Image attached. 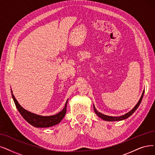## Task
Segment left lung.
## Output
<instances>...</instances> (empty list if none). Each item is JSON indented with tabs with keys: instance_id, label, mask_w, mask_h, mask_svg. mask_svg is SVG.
<instances>
[{
	"instance_id": "1",
	"label": "left lung",
	"mask_w": 155,
	"mask_h": 155,
	"mask_svg": "<svg viewBox=\"0 0 155 155\" xmlns=\"http://www.w3.org/2000/svg\"><path fill=\"white\" fill-rule=\"evenodd\" d=\"M144 91L142 92V96L140 97V98L139 99V101L138 102V103L135 105V106L130 110L129 111L128 113H126L124 115H122L121 116H117V117H114V116H107V115H105V114H103L101 113H99L98 110H97V109H95L94 105V110H95V113L97 114V115H98V117H100L101 118H102V120H105V121H121V120H125L127 118H128V117L130 116L135 111L137 110V109L138 108V107L139 106V105L142 101V97H143V95H144Z\"/></svg>"
}]
</instances>
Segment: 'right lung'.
Wrapping results in <instances>:
<instances>
[{"instance_id": "obj_1", "label": "right lung", "mask_w": 155, "mask_h": 155, "mask_svg": "<svg viewBox=\"0 0 155 155\" xmlns=\"http://www.w3.org/2000/svg\"><path fill=\"white\" fill-rule=\"evenodd\" d=\"M11 95L16 105V107L18 111H19V113L21 114V115L23 116L25 120L28 123H30L31 125H32L35 127L46 128L57 125L61 121V120L64 118V117L67 111V104L68 100L65 103L64 108L58 114L53 116H43L30 113L29 111L23 108L20 106V104L18 103V102L16 101V99L13 94V91H12V90Z\"/></svg>"}]
</instances>
